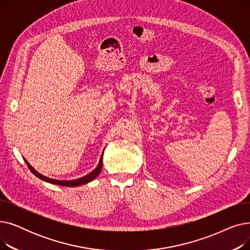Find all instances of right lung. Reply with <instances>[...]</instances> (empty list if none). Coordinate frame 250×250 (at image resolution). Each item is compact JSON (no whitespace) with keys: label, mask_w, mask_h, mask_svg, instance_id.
<instances>
[{"label":"right lung","mask_w":250,"mask_h":250,"mask_svg":"<svg viewBox=\"0 0 250 250\" xmlns=\"http://www.w3.org/2000/svg\"><path fill=\"white\" fill-rule=\"evenodd\" d=\"M102 157H103V153L101 155V158L99 160V163L97 165V167L93 170V171L90 172L89 174L81 177V178H78V179H75V180H57V179H51V178H48L41 173H38L36 170H34V168L25 160L26 164H27L28 168L30 171L35 175L37 176L38 178H41L46 182H49V183H54V185H58V186H62V187H69V188H73V187H79V186H82V185H85V183H88L90 181H92L93 179H95L99 173L101 172V169H102Z\"/></svg>","instance_id":"obj_1"}]
</instances>
